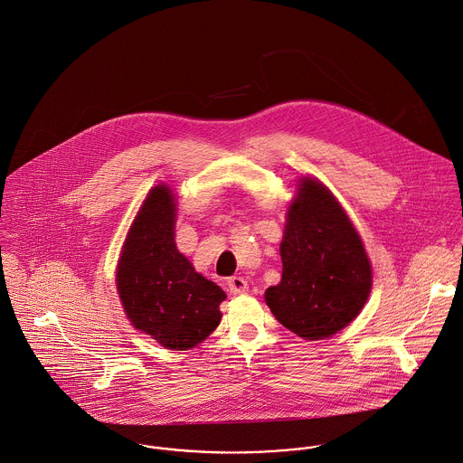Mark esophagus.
Wrapping results in <instances>:
<instances>
[{
	"instance_id": "34e87169",
	"label": "esophagus",
	"mask_w": 463,
	"mask_h": 463,
	"mask_svg": "<svg viewBox=\"0 0 463 463\" xmlns=\"http://www.w3.org/2000/svg\"><path fill=\"white\" fill-rule=\"evenodd\" d=\"M227 287H229V290H231L232 294H245V292H249V284H247V280L241 279V277H231V279L227 280Z\"/></svg>"
}]
</instances>
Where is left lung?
Listing matches in <instances>:
<instances>
[{"label": "left lung", "instance_id": "left-lung-1", "mask_svg": "<svg viewBox=\"0 0 463 463\" xmlns=\"http://www.w3.org/2000/svg\"><path fill=\"white\" fill-rule=\"evenodd\" d=\"M282 280L264 299L305 340L329 338L356 319L372 288V266L353 222L317 179L303 178L280 243Z\"/></svg>", "mask_w": 463, "mask_h": 463}]
</instances>
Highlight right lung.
<instances>
[{
  "label": "right lung",
  "instance_id": "1",
  "mask_svg": "<svg viewBox=\"0 0 463 463\" xmlns=\"http://www.w3.org/2000/svg\"><path fill=\"white\" fill-rule=\"evenodd\" d=\"M175 222L176 197L167 184H156L127 234L116 285L136 329L165 349L186 351L213 333L227 296L179 253Z\"/></svg>",
  "mask_w": 463,
  "mask_h": 463
}]
</instances>
